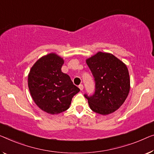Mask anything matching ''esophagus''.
<instances>
[{
  "instance_id": "34e87169",
  "label": "esophagus",
  "mask_w": 154,
  "mask_h": 154,
  "mask_svg": "<svg viewBox=\"0 0 154 154\" xmlns=\"http://www.w3.org/2000/svg\"><path fill=\"white\" fill-rule=\"evenodd\" d=\"M79 88L80 90L82 91L84 89V86L82 84H80V85H79Z\"/></svg>"
}]
</instances>
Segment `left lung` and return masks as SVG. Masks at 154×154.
Here are the masks:
<instances>
[{"label": "left lung", "mask_w": 154, "mask_h": 154, "mask_svg": "<svg viewBox=\"0 0 154 154\" xmlns=\"http://www.w3.org/2000/svg\"><path fill=\"white\" fill-rule=\"evenodd\" d=\"M86 63L95 82L93 95H84L89 106L101 115L113 113L123 104L129 93L127 66L112 54L102 52L86 59Z\"/></svg>", "instance_id": "obj_1"}]
</instances>
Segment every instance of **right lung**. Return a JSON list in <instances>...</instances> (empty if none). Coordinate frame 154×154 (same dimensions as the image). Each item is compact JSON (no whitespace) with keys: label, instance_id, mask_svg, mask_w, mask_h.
Masks as SVG:
<instances>
[{"label":"right lung","instance_id":"add662e5","mask_svg":"<svg viewBox=\"0 0 154 154\" xmlns=\"http://www.w3.org/2000/svg\"><path fill=\"white\" fill-rule=\"evenodd\" d=\"M63 59L54 53L40 58L28 75V87L35 104L48 113L54 115L69 109L73 96L79 88L70 77L61 72Z\"/></svg>","mask_w":154,"mask_h":154}]
</instances>
